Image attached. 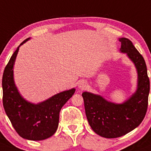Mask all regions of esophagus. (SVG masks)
<instances>
[{"mask_svg": "<svg viewBox=\"0 0 151 151\" xmlns=\"http://www.w3.org/2000/svg\"><path fill=\"white\" fill-rule=\"evenodd\" d=\"M87 86V83L85 82H84V81H81L80 82V84H79V88L80 89H82V90H83V89H85L86 88Z\"/></svg>", "mask_w": 151, "mask_h": 151, "instance_id": "obj_1", "label": "esophagus"}]
</instances>
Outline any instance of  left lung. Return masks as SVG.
<instances>
[{
	"mask_svg": "<svg viewBox=\"0 0 151 151\" xmlns=\"http://www.w3.org/2000/svg\"><path fill=\"white\" fill-rule=\"evenodd\" d=\"M122 53H127L137 71V88L129 99L121 104L106 101L99 95L84 92L85 114L93 131L106 138H116L127 134L140 124L146 114L150 80L142 55L125 37L119 38Z\"/></svg>",
	"mask_w": 151,
	"mask_h": 151,
	"instance_id": "1",
	"label": "left lung"
}]
</instances>
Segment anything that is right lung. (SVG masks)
<instances>
[{
    "label": "right lung",
    "mask_w": 151,
    "mask_h": 151,
    "mask_svg": "<svg viewBox=\"0 0 151 151\" xmlns=\"http://www.w3.org/2000/svg\"><path fill=\"white\" fill-rule=\"evenodd\" d=\"M20 45L5 67L2 78L3 105L19 136L30 140H42L54 134L58 126L60 111L74 95L75 89L61 92L37 104L27 101L19 93L14 80V65Z\"/></svg>",
    "instance_id": "add662e5"
}]
</instances>
